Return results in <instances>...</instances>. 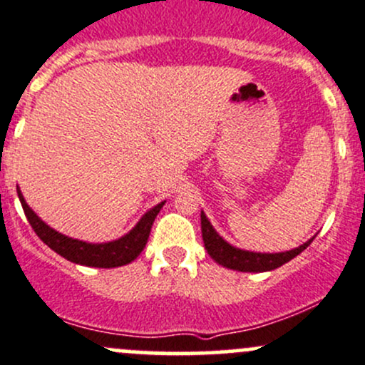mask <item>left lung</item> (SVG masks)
I'll return each mask as SVG.
<instances>
[{"instance_id": "left-lung-1", "label": "left lung", "mask_w": 365, "mask_h": 365, "mask_svg": "<svg viewBox=\"0 0 365 365\" xmlns=\"http://www.w3.org/2000/svg\"><path fill=\"white\" fill-rule=\"evenodd\" d=\"M201 232L202 241H205V248L208 250L210 257L220 266L227 267V269L241 271V273H262V271H273L276 267L283 266L285 262L292 260L299 253L312 245L313 240L306 241L299 248H294L290 252L282 253H255V252H245L240 248H234L227 241L222 240L217 231L212 227L206 215L201 212Z\"/></svg>"}]
</instances>
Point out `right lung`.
<instances>
[{"label": "right lung", "mask_w": 365, "mask_h": 365, "mask_svg": "<svg viewBox=\"0 0 365 365\" xmlns=\"http://www.w3.org/2000/svg\"><path fill=\"white\" fill-rule=\"evenodd\" d=\"M17 194L19 199H21L22 210H24L26 218H28L31 227H33L36 236L40 237L48 248H52L53 252L59 253L61 257L68 259L70 262L92 267H118L133 262V260L143 252L145 245H147L148 241V236H150L153 220H155L157 213H159L160 208L164 206V202L153 206L150 212H147L141 217V220L138 222L136 227H134L129 234H125L124 237H120V240L110 241V243L92 245L86 243V241L73 240V237H68L64 236V234L53 231V229L48 227L45 222H41L40 218L36 217V213L26 205L24 197H22L21 190L19 189Z\"/></svg>", "instance_id": "add662e5"}]
</instances>
